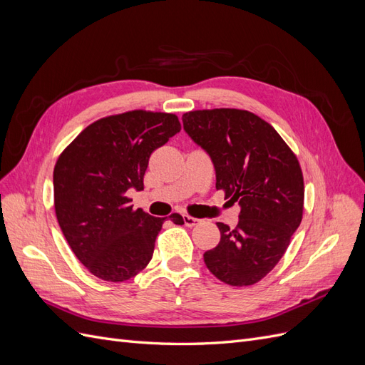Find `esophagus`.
<instances>
[{
    "label": "esophagus",
    "instance_id": "1",
    "mask_svg": "<svg viewBox=\"0 0 365 365\" xmlns=\"http://www.w3.org/2000/svg\"><path fill=\"white\" fill-rule=\"evenodd\" d=\"M182 219H184V225L185 227H193V225H196L197 222H200V219H196V217H192V216H182Z\"/></svg>",
    "mask_w": 365,
    "mask_h": 365
}]
</instances>
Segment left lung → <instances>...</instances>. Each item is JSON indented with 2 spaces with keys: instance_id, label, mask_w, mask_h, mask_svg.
Wrapping results in <instances>:
<instances>
[{
  "instance_id": "obj_1",
  "label": "left lung",
  "mask_w": 365,
  "mask_h": 365,
  "mask_svg": "<svg viewBox=\"0 0 365 365\" xmlns=\"http://www.w3.org/2000/svg\"><path fill=\"white\" fill-rule=\"evenodd\" d=\"M182 126L212 160L216 189L240 205L236 228L216 224L220 240L204 252L207 268L231 286L257 283L279 263L302 222L300 164L277 130L250 111L185 113Z\"/></svg>"
}]
</instances>
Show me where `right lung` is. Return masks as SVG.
Returning <instances> with one entry per match:
<instances>
[{
    "label": "right lung",
    "mask_w": 365,
    "mask_h": 365,
    "mask_svg": "<svg viewBox=\"0 0 365 365\" xmlns=\"http://www.w3.org/2000/svg\"><path fill=\"white\" fill-rule=\"evenodd\" d=\"M181 130L173 114L130 111L94 121L58 158L54 210L83 267L106 282H125L150 262L164 217L134 210L128 190H143L152 152ZM170 220L182 225L180 215Z\"/></svg>",
    "instance_id": "add662e5"
}]
</instances>
